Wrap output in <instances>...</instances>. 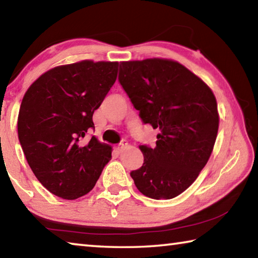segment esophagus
Here are the masks:
<instances>
[{
    "label": "esophagus",
    "instance_id": "34e87169",
    "mask_svg": "<svg viewBox=\"0 0 258 258\" xmlns=\"http://www.w3.org/2000/svg\"><path fill=\"white\" fill-rule=\"evenodd\" d=\"M126 148H128V143L126 142V141H121L119 145L116 147V150L118 151V152H121V151H124Z\"/></svg>",
    "mask_w": 258,
    "mask_h": 258
}]
</instances>
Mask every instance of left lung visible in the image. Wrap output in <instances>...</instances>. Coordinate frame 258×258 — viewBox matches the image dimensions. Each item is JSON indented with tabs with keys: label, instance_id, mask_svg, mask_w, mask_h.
<instances>
[{
	"label": "left lung",
	"instance_id": "1",
	"mask_svg": "<svg viewBox=\"0 0 258 258\" xmlns=\"http://www.w3.org/2000/svg\"><path fill=\"white\" fill-rule=\"evenodd\" d=\"M118 80L143 123L159 130L155 148L140 146L145 163L131 176L147 197L175 198L212 155L220 123L215 95L202 78L169 59L123 61Z\"/></svg>",
	"mask_w": 258,
	"mask_h": 258
}]
</instances>
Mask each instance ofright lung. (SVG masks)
Masks as SVG:
<instances>
[{"mask_svg": "<svg viewBox=\"0 0 258 258\" xmlns=\"http://www.w3.org/2000/svg\"><path fill=\"white\" fill-rule=\"evenodd\" d=\"M118 73L117 61L83 60L50 69L28 87L18 115V137L43 186L74 200L93 189L111 159V147L92 137L93 112Z\"/></svg>", "mask_w": 258, "mask_h": 258, "instance_id": "add662e5", "label": "right lung"}]
</instances>
